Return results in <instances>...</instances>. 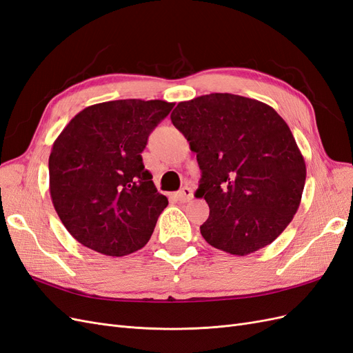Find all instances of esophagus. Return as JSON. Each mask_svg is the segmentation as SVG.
I'll return each mask as SVG.
<instances>
[{
    "label": "esophagus",
    "instance_id": "obj_1",
    "mask_svg": "<svg viewBox=\"0 0 353 353\" xmlns=\"http://www.w3.org/2000/svg\"><path fill=\"white\" fill-rule=\"evenodd\" d=\"M175 199L181 203H185V201L193 199V190L188 188V187H184L183 190L178 191V193L175 194Z\"/></svg>",
    "mask_w": 353,
    "mask_h": 353
}]
</instances>
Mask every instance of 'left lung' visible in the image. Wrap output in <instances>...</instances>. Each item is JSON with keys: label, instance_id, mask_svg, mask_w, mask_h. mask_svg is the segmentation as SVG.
<instances>
[{"label": "left lung", "instance_id": "8db88e82", "mask_svg": "<svg viewBox=\"0 0 353 353\" xmlns=\"http://www.w3.org/2000/svg\"><path fill=\"white\" fill-rule=\"evenodd\" d=\"M170 121L197 154L196 197L210 209L203 239L236 256L271 244L292 222L306 179L283 117L262 101L215 92L178 103Z\"/></svg>", "mask_w": 353, "mask_h": 353}]
</instances>
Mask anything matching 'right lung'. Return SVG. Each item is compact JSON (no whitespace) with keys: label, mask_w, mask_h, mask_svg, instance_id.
I'll list each match as a JSON object with an SVG mask.
<instances>
[{"label":"right lung","mask_w":353,"mask_h":353,"mask_svg":"<svg viewBox=\"0 0 353 353\" xmlns=\"http://www.w3.org/2000/svg\"><path fill=\"white\" fill-rule=\"evenodd\" d=\"M174 105L137 99L94 104L74 116L52 144V205L85 248L125 256L150 240L168 199L157 193L141 153Z\"/></svg>","instance_id":"obj_1"}]
</instances>
